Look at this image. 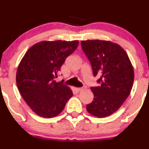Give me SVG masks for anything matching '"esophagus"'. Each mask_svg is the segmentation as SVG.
Returning <instances> with one entry per match:
<instances>
[{
  "mask_svg": "<svg viewBox=\"0 0 149 149\" xmlns=\"http://www.w3.org/2000/svg\"><path fill=\"white\" fill-rule=\"evenodd\" d=\"M86 88V87L85 86H84V87H81V88H76V90H77L78 91H83V90H84Z\"/></svg>",
  "mask_w": 149,
  "mask_h": 149,
  "instance_id": "esophagus-1",
  "label": "esophagus"
}]
</instances>
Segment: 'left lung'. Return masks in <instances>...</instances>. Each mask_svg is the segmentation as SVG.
I'll return each instance as SVG.
<instances>
[{"label":"left lung","instance_id":"left-lung-1","mask_svg":"<svg viewBox=\"0 0 149 149\" xmlns=\"http://www.w3.org/2000/svg\"><path fill=\"white\" fill-rule=\"evenodd\" d=\"M81 44L100 84V86L91 87L94 100L86 105V110L97 118L109 116L120 107L131 91L133 65L124 49L116 43L88 40Z\"/></svg>","mask_w":149,"mask_h":149}]
</instances>
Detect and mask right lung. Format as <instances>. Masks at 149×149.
<instances>
[{"label": "right lung", "mask_w": 149, "mask_h": 149, "mask_svg": "<svg viewBox=\"0 0 149 149\" xmlns=\"http://www.w3.org/2000/svg\"><path fill=\"white\" fill-rule=\"evenodd\" d=\"M78 45V40L40 42L31 46L21 61L16 85L24 101L39 116H57L73 96L70 87L55 79Z\"/></svg>", "instance_id": "1"}]
</instances>
